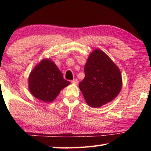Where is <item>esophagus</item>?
<instances>
[{
	"instance_id": "obj_1",
	"label": "esophagus",
	"mask_w": 151,
	"mask_h": 151,
	"mask_svg": "<svg viewBox=\"0 0 151 151\" xmlns=\"http://www.w3.org/2000/svg\"><path fill=\"white\" fill-rule=\"evenodd\" d=\"M78 82V80H77V78H75V79H73V80L71 81V83L75 84V85H77Z\"/></svg>"
}]
</instances>
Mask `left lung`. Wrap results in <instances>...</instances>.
<instances>
[{
	"mask_svg": "<svg viewBox=\"0 0 151 151\" xmlns=\"http://www.w3.org/2000/svg\"><path fill=\"white\" fill-rule=\"evenodd\" d=\"M85 76L79 88L86 103L99 108L111 102L121 90V73L115 63L100 49L90 53L85 66Z\"/></svg>",
	"mask_w": 151,
	"mask_h": 151,
	"instance_id": "left-lung-1",
	"label": "left lung"
}]
</instances>
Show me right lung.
<instances>
[{"instance_id":"add662e5","label":"right lung","mask_w":151,"mask_h":151,"mask_svg":"<svg viewBox=\"0 0 151 151\" xmlns=\"http://www.w3.org/2000/svg\"><path fill=\"white\" fill-rule=\"evenodd\" d=\"M28 83L30 93L45 103L54 101L60 91L70 85L50 58H43L35 66L30 73Z\"/></svg>"}]
</instances>
